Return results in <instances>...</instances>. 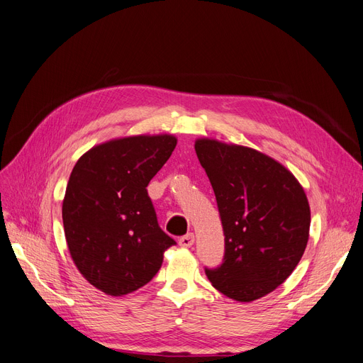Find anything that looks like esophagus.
Wrapping results in <instances>:
<instances>
[{
  "instance_id": "obj_1",
  "label": "esophagus",
  "mask_w": 363,
  "mask_h": 363,
  "mask_svg": "<svg viewBox=\"0 0 363 363\" xmlns=\"http://www.w3.org/2000/svg\"><path fill=\"white\" fill-rule=\"evenodd\" d=\"M194 242H195V235H194V233H187V235H184V236L180 238L179 245H180L182 248H191V247L194 245Z\"/></svg>"
}]
</instances>
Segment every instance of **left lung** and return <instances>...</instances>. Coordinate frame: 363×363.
Listing matches in <instances>:
<instances>
[{"label":"left lung","instance_id":"8db88e82","mask_svg":"<svg viewBox=\"0 0 363 363\" xmlns=\"http://www.w3.org/2000/svg\"><path fill=\"white\" fill-rule=\"evenodd\" d=\"M210 179L224 232L223 263L205 269L216 289L250 303L274 291L304 254L310 206L291 171L251 147L195 142Z\"/></svg>","mask_w":363,"mask_h":363}]
</instances>
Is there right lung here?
<instances>
[{
    "instance_id": "right-lung-1",
    "label": "right lung",
    "mask_w": 363,
    "mask_h": 363,
    "mask_svg": "<svg viewBox=\"0 0 363 363\" xmlns=\"http://www.w3.org/2000/svg\"><path fill=\"white\" fill-rule=\"evenodd\" d=\"M176 145L169 134L113 139L85 152L71 172L62 205L67 248L79 273L108 296L146 285L176 245L146 189Z\"/></svg>"
}]
</instances>
